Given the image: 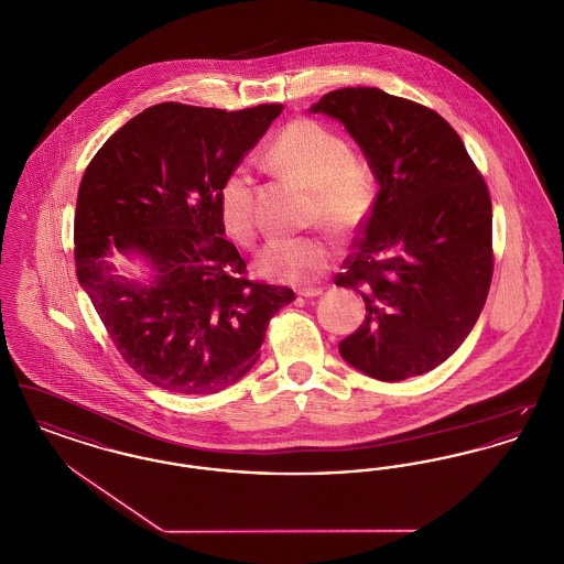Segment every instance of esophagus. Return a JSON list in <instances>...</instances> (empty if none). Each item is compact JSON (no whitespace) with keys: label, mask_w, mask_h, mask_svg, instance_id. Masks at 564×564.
Listing matches in <instances>:
<instances>
[{"label":"esophagus","mask_w":564,"mask_h":564,"mask_svg":"<svg viewBox=\"0 0 564 564\" xmlns=\"http://www.w3.org/2000/svg\"><path fill=\"white\" fill-rule=\"evenodd\" d=\"M322 288H304V290H300L297 295H302V297H317V295H322Z\"/></svg>","instance_id":"esophagus-1"}]
</instances>
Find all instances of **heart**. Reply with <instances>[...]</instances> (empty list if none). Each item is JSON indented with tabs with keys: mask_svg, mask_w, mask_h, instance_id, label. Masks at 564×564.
Here are the masks:
<instances>
[{
	"mask_svg": "<svg viewBox=\"0 0 564 564\" xmlns=\"http://www.w3.org/2000/svg\"><path fill=\"white\" fill-rule=\"evenodd\" d=\"M267 161L313 188V219L336 235L359 228L375 207L378 177L372 162L352 154L334 129L313 118H295L270 141ZM217 214L226 235L242 247L258 239L253 177L245 166L226 173L217 189ZM336 251L322 237L274 239L256 260L270 281L311 283L332 267Z\"/></svg>",
	"mask_w": 564,
	"mask_h": 564,
	"instance_id": "1",
	"label": "heart"
}]
</instances>
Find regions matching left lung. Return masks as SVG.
<instances>
[{"instance_id": "1", "label": "left lung", "mask_w": 564, "mask_h": 564, "mask_svg": "<svg viewBox=\"0 0 564 564\" xmlns=\"http://www.w3.org/2000/svg\"><path fill=\"white\" fill-rule=\"evenodd\" d=\"M345 124L372 162L378 196L336 285L357 290L366 319L340 355L384 382L425 375L455 352L492 279V205L455 129L380 88H340L311 108Z\"/></svg>"}]
</instances>
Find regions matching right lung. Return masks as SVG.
<instances>
[{
  "label": "right lung",
  "mask_w": 564,
  "mask_h": 564,
  "mask_svg": "<svg viewBox=\"0 0 564 564\" xmlns=\"http://www.w3.org/2000/svg\"><path fill=\"white\" fill-rule=\"evenodd\" d=\"M281 111L159 104L111 134L82 175L78 281L122 359L171 393L209 395L241 380L274 313L295 300L247 279L217 214L221 180ZM131 252L149 262L148 286L110 262Z\"/></svg>",
  "instance_id": "right-lung-1"
}]
</instances>
